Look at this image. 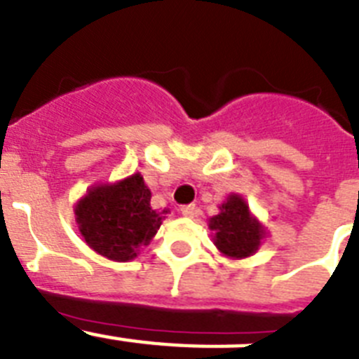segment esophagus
Returning <instances> with one entry per match:
<instances>
[{
  "mask_svg": "<svg viewBox=\"0 0 359 359\" xmlns=\"http://www.w3.org/2000/svg\"><path fill=\"white\" fill-rule=\"evenodd\" d=\"M182 214L185 215V217H194L196 205H185V207H182Z\"/></svg>",
  "mask_w": 359,
  "mask_h": 359,
  "instance_id": "34e87169",
  "label": "esophagus"
}]
</instances>
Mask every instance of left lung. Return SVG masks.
Masks as SVG:
<instances>
[{
  "instance_id": "1",
  "label": "left lung",
  "mask_w": 359,
  "mask_h": 359,
  "mask_svg": "<svg viewBox=\"0 0 359 359\" xmlns=\"http://www.w3.org/2000/svg\"><path fill=\"white\" fill-rule=\"evenodd\" d=\"M210 228L215 231V246L233 259L252 255L262 239L261 224L239 196H230L221 205V214L210 219Z\"/></svg>"
}]
</instances>
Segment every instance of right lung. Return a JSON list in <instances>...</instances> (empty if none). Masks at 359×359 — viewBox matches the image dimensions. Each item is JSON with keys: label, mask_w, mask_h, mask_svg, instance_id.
<instances>
[{"label": "right lung", "mask_w": 359, "mask_h": 359, "mask_svg": "<svg viewBox=\"0 0 359 359\" xmlns=\"http://www.w3.org/2000/svg\"><path fill=\"white\" fill-rule=\"evenodd\" d=\"M167 210L151 208V190L140 174L116 185L91 189L75 207L86 243L111 261H129L151 243Z\"/></svg>", "instance_id": "right-lung-1"}]
</instances>
